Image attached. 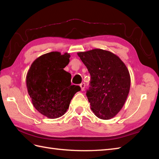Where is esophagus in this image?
<instances>
[{
	"label": "esophagus",
	"mask_w": 159,
	"mask_h": 159,
	"mask_svg": "<svg viewBox=\"0 0 159 159\" xmlns=\"http://www.w3.org/2000/svg\"><path fill=\"white\" fill-rule=\"evenodd\" d=\"M80 88H81V91H83L84 89H85V84L84 83H82L81 84H80Z\"/></svg>",
	"instance_id": "1"
}]
</instances>
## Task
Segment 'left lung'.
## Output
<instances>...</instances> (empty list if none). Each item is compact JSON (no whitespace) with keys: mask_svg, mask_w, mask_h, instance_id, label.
I'll return each mask as SVG.
<instances>
[{"mask_svg":"<svg viewBox=\"0 0 159 159\" xmlns=\"http://www.w3.org/2000/svg\"><path fill=\"white\" fill-rule=\"evenodd\" d=\"M78 56L91 75L87 96L91 109L102 120H110L122 109L130 87V76L120 58L108 50L95 48Z\"/></svg>","mask_w":159,"mask_h":159,"instance_id":"left-lung-1","label":"left lung"}]
</instances>
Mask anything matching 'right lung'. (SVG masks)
<instances>
[{"label":"right lung","instance_id":"obj_1","mask_svg":"<svg viewBox=\"0 0 159 159\" xmlns=\"http://www.w3.org/2000/svg\"><path fill=\"white\" fill-rule=\"evenodd\" d=\"M66 52L42 55L31 64L26 74V87L35 109L49 119L63 116L80 87L71 85V74L63 70L70 62Z\"/></svg>","mask_w":159,"mask_h":159}]
</instances>
